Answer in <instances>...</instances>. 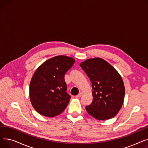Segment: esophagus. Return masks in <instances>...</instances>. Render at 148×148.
Returning a JSON list of instances; mask_svg holds the SVG:
<instances>
[{"label":"esophagus","instance_id":"1","mask_svg":"<svg viewBox=\"0 0 148 148\" xmlns=\"http://www.w3.org/2000/svg\"><path fill=\"white\" fill-rule=\"evenodd\" d=\"M82 96V93H79V94L78 95L75 96V97H76V98H80Z\"/></svg>","mask_w":148,"mask_h":148}]
</instances>
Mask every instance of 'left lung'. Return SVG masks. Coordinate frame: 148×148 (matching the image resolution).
Masks as SVG:
<instances>
[{"instance_id":"left-lung-1","label":"left lung","mask_w":148,"mask_h":148,"mask_svg":"<svg viewBox=\"0 0 148 148\" xmlns=\"http://www.w3.org/2000/svg\"><path fill=\"white\" fill-rule=\"evenodd\" d=\"M80 67L92 83L93 100L86 106L87 112L98 120L112 118L120 110L125 96L121 76L110 64L99 58L87 59Z\"/></svg>"}]
</instances>
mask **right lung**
<instances>
[{
	"label": "right lung",
	"mask_w": 148,
	"mask_h": 148,
	"mask_svg": "<svg viewBox=\"0 0 148 148\" xmlns=\"http://www.w3.org/2000/svg\"><path fill=\"white\" fill-rule=\"evenodd\" d=\"M73 58H52L35 72L29 87L30 102L41 115L54 117L64 112L71 98L66 91L65 74L74 65Z\"/></svg>",
	"instance_id": "add662e5"
}]
</instances>
